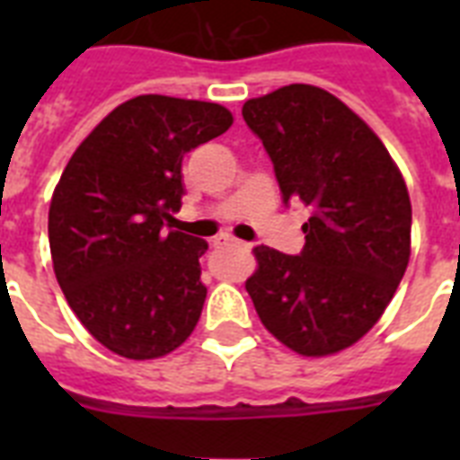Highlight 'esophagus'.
<instances>
[{
	"mask_svg": "<svg viewBox=\"0 0 460 460\" xmlns=\"http://www.w3.org/2000/svg\"><path fill=\"white\" fill-rule=\"evenodd\" d=\"M215 243H217V245H245V243H241V241H238V238L229 236V234H222V236L217 238Z\"/></svg>",
	"mask_w": 460,
	"mask_h": 460,
	"instance_id": "34e87169",
	"label": "esophagus"
}]
</instances>
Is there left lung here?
<instances>
[{"label": "left lung", "instance_id": "8db88e82", "mask_svg": "<svg viewBox=\"0 0 460 460\" xmlns=\"http://www.w3.org/2000/svg\"><path fill=\"white\" fill-rule=\"evenodd\" d=\"M284 202H303L301 255L255 248L245 281L270 334L301 356H332L375 327L411 258V198L370 126L332 93L284 85L243 104Z\"/></svg>", "mask_w": 460, "mask_h": 460}]
</instances>
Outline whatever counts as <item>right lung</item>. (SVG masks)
Returning <instances> with one entry per match:
<instances>
[{"label": "right lung", "instance_id": "1", "mask_svg": "<svg viewBox=\"0 0 460 460\" xmlns=\"http://www.w3.org/2000/svg\"><path fill=\"white\" fill-rule=\"evenodd\" d=\"M234 124L222 104L138 95L68 159L49 205L54 274L83 327L131 360L179 349L200 320L202 238L172 231L183 155Z\"/></svg>", "mask_w": 460, "mask_h": 460}]
</instances>
